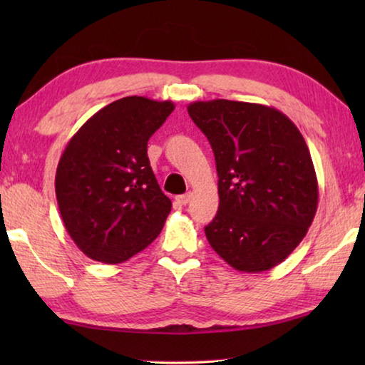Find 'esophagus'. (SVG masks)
Wrapping results in <instances>:
<instances>
[{
  "instance_id": "1",
  "label": "esophagus",
  "mask_w": 365,
  "mask_h": 365,
  "mask_svg": "<svg viewBox=\"0 0 365 365\" xmlns=\"http://www.w3.org/2000/svg\"><path fill=\"white\" fill-rule=\"evenodd\" d=\"M190 201H191V193L177 196V202H178V205H182V206H187Z\"/></svg>"
}]
</instances>
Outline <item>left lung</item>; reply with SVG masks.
Returning a JSON list of instances; mask_svg holds the SVG:
<instances>
[{
	"mask_svg": "<svg viewBox=\"0 0 365 365\" xmlns=\"http://www.w3.org/2000/svg\"><path fill=\"white\" fill-rule=\"evenodd\" d=\"M219 177V211L205 227L212 250L240 272L269 270L292 255L317 211L311 153L298 127L256 103L195 101Z\"/></svg>",
	"mask_w": 365,
	"mask_h": 365,
	"instance_id": "obj_1",
	"label": "left lung"
}]
</instances>
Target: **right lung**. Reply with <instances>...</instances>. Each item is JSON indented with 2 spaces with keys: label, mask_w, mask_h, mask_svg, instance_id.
<instances>
[{
  "label": "right lung",
  "mask_w": 365,
  "mask_h": 365,
  "mask_svg": "<svg viewBox=\"0 0 365 365\" xmlns=\"http://www.w3.org/2000/svg\"><path fill=\"white\" fill-rule=\"evenodd\" d=\"M172 101L127 96L91 115L67 143L56 170L61 217L90 259L120 264L156 240L172 202L148 159V140Z\"/></svg>",
  "instance_id": "obj_1"
}]
</instances>
